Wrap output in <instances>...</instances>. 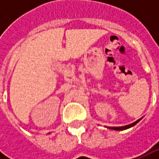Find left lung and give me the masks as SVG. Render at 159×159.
Here are the masks:
<instances>
[{
  "instance_id": "left-lung-1",
  "label": "left lung",
  "mask_w": 159,
  "mask_h": 159,
  "mask_svg": "<svg viewBox=\"0 0 159 159\" xmlns=\"http://www.w3.org/2000/svg\"><path fill=\"white\" fill-rule=\"evenodd\" d=\"M139 121H140V119H138L137 121H135V122L132 123V124H130V125H124V126H119V127H108V128H110V129H112V130H125V129H127V128H129V127L134 126V125H135V124H137Z\"/></svg>"
}]
</instances>
